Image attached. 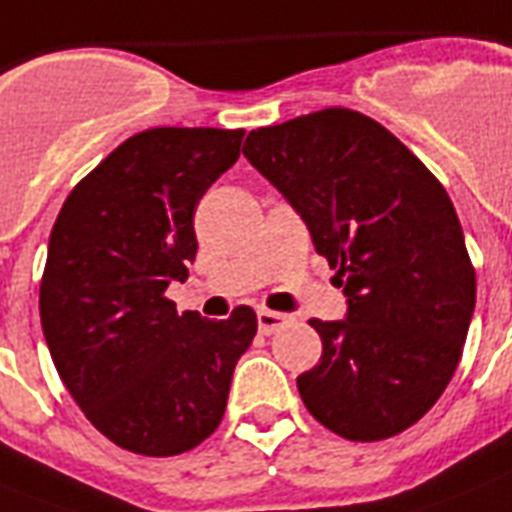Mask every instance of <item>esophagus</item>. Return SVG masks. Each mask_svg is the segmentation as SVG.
Wrapping results in <instances>:
<instances>
[{"label": "esophagus", "instance_id": "obj_1", "mask_svg": "<svg viewBox=\"0 0 512 512\" xmlns=\"http://www.w3.org/2000/svg\"><path fill=\"white\" fill-rule=\"evenodd\" d=\"M256 320H259V330L264 335H272L277 330H282L285 325H290V314H282V312H269V309H259L256 312Z\"/></svg>", "mask_w": 512, "mask_h": 512}]
</instances>
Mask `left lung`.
Segmentation results:
<instances>
[{"instance_id":"1","label":"left lung","mask_w":512,"mask_h":512,"mask_svg":"<svg viewBox=\"0 0 512 512\" xmlns=\"http://www.w3.org/2000/svg\"><path fill=\"white\" fill-rule=\"evenodd\" d=\"M243 155L301 214L349 298L346 320L309 322L322 357L296 380L306 410L349 441L407 431L455 375L476 306L447 190L386 126L349 108L253 129Z\"/></svg>"}]
</instances>
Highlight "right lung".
<instances>
[{
	"instance_id": "right-lung-1",
	"label": "right lung",
	"mask_w": 512,
	"mask_h": 512,
	"mask_svg": "<svg viewBox=\"0 0 512 512\" xmlns=\"http://www.w3.org/2000/svg\"><path fill=\"white\" fill-rule=\"evenodd\" d=\"M243 134H134L73 187L49 235L39 314L57 375L89 423L134 455L206 441L256 335L251 306L216 322L166 298L198 253L195 208L237 161Z\"/></svg>"
}]
</instances>
